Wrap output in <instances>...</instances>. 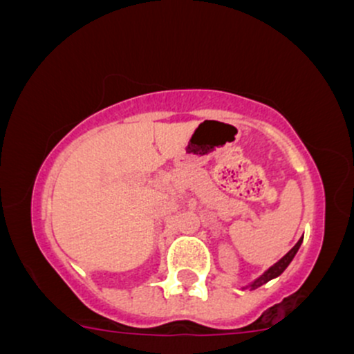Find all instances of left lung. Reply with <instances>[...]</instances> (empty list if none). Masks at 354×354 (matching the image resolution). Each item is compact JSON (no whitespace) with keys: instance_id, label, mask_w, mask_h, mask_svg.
I'll return each instance as SVG.
<instances>
[{"instance_id":"8db88e82","label":"left lung","mask_w":354,"mask_h":354,"mask_svg":"<svg viewBox=\"0 0 354 354\" xmlns=\"http://www.w3.org/2000/svg\"><path fill=\"white\" fill-rule=\"evenodd\" d=\"M301 243H303V238L299 239V241L296 243V245H295L293 248H291V250L288 251V253L284 254L283 258L279 259L278 263H274V265L271 266L270 270H266L265 273H263L261 276H259L258 279H254V281L250 284V288H251V290H256V288H259V286H261V284H265V283L270 281V279H273V278H276V276H279V274H281L283 271L286 270V268H288V265H290V263L293 261L295 254L298 253V250H299V246H301ZM246 288H248V286H246Z\"/></svg>"}]
</instances>
